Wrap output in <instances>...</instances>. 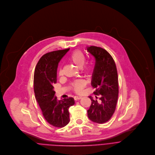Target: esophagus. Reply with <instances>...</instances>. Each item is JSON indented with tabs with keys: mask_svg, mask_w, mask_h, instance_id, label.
<instances>
[{
	"mask_svg": "<svg viewBox=\"0 0 155 155\" xmlns=\"http://www.w3.org/2000/svg\"><path fill=\"white\" fill-rule=\"evenodd\" d=\"M81 98H82V97H80V96H75V97H74V100H80V99H81Z\"/></svg>",
	"mask_w": 155,
	"mask_h": 155,
	"instance_id": "1",
	"label": "esophagus"
}]
</instances>
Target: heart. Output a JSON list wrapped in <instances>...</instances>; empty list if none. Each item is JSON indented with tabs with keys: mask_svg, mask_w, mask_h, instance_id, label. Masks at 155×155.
I'll list each match as a JSON object with an SVG mask.
<instances>
[{
	"mask_svg": "<svg viewBox=\"0 0 155 155\" xmlns=\"http://www.w3.org/2000/svg\"><path fill=\"white\" fill-rule=\"evenodd\" d=\"M69 59L71 62H72L76 67L79 68H81L83 67L85 61V57L84 54L79 50L74 51L70 56ZM93 70H94V67L91 64L87 65L84 68V72L87 75L91 74L93 72ZM59 75H62V70L61 69L59 71ZM84 86L85 83L82 80H77L73 83V90L76 92H79Z\"/></svg>",
	"mask_w": 155,
	"mask_h": 155,
	"instance_id": "1",
	"label": "heart"
}]
</instances>
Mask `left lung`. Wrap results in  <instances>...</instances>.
I'll return each instance as SVG.
<instances>
[{
  "label": "left lung",
  "instance_id": "1",
  "mask_svg": "<svg viewBox=\"0 0 155 155\" xmlns=\"http://www.w3.org/2000/svg\"><path fill=\"white\" fill-rule=\"evenodd\" d=\"M87 50L95 59L91 84L95 88L94 94L100 97L98 101L89 97L91 104L87 115L92 121L104 123L110 120L116 108L118 95L117 67L112 57L104 49L91 46Z\"/></svg>",
  "mask_w": 155,
  "mask_h": 155
}]
</instances>
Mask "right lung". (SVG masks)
Segmentation results:
<instances>
[{
	"mask_svg": "<svg viewBox=\"0 0 155 155\" xmlns=\"http://www.w3.org/2000/svg\"><path fill=\"white\" fill-rule=\"evenodd\" d=\"M70 49L58 50L43 55L35 69L34 84L35 98L45 120L51 125L62 128L70 121L68 109L74 105L73 98L58 101L53 85L57 82V70L60 60Z\"/></svg>",
	"mask_w": 155,
	"mask_h": 155,
	"instance_id": "right-lung-1",
	"label": "right lung"
}]
</instances>
